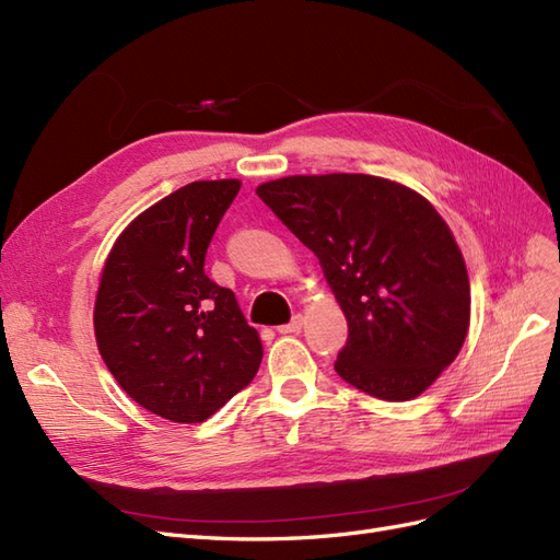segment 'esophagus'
<instances>
[{"label":"esophagus","mask_w":560,"mask_h":560,"mask_svg":"<svg viewBox=\"0 0 560 560\" xmlns=\"http://www.w3.org/2000/svg\"><path fill=\"white\" fill-rule=\"evenodd\" d=\"M303 327V317L301 315H294L287 325H280L278 327V334H299Z\"/></svg>","instance_id":"1"}]
</instances>
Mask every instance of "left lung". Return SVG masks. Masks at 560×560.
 I'll list each match as a JSON object with an SVG mask.
<instances>
[{
    "label": "left lung",
    "instance_id": "left-lung-1",
    "mask_svg": "<svg viewBox=\"0 0 560 560\" xmlns=\"http://www.w3.org/2000/svg\"><path fill=\"white\" fill-rule=\"evenodd\" d=\"M257 194L315 252L346 313L336 374L385 401L425 393L469 329L467 268L442 214L374 175H294Z\"/></svg>",
    "mask_w": 560,
    "mask_h": 560
}]
</instances>
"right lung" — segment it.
<instances>
[{
    "label": "right lung",
    "instance_id": "obj_1",
    "mask_svg": "<svg viewBox=\"0 0 560 560\" xmlns=\"http://www.w3.org/2000/svg\"><path fill=\"white\" fill-rule=\"evenodd\" d=\"M238 179L191 182L132 219L105 261L95 341L107 369L147 411L202 422L257 376L264 348L206 254Z\"/></svg>",
    "mask_w": 560,
    "mask_h": 560
}]
</instances>
